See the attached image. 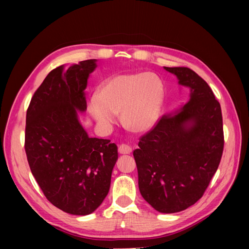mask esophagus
I'll return each instance as SVG.
<instances>
[{
	"label": "esophagus",
	"mask_w": 249,
	"mask_h": 249,
	"mask_svg": "<svg viewBox=\"0 0 249 249\" xmlns=\"http://www.w3.org/2000/svg\"><path fill=\"white\" fill-rule=\"evenodd\" d=\"M118 152L122 155H127L132 153V147L126 145V144H122L118 146Z\"/></svg>",
	"instance_id": "1"
}]
</instances>
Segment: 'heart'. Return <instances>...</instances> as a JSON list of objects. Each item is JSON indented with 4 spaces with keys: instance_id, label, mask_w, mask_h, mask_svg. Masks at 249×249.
Wrapping results in <instances>:
<instances>
[{
    "instance_id": "b5f03b06",
    "label": "heart",
    "mask_w": 249,
    "mask_h": 249,
    "mask_svg": "<svg viewBox=\"0 0 249 249\" xmlns=\"http://www.w3.org/2000/svg\"><path fill=\"white\" fill-rule=\"evenodd\" d=\"M164 85L152 72L122 73L105 80L90 97L88 110L104 129H111L122 112L124 125L133 132L152 129L164 102Z\"/></svg>"
}]
</instances>
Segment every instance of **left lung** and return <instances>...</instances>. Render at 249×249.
<instances>
[{
	"mask_svg": "<svg viewBox=\"0 0 249 249\" xmlns=\"http://www.w3.org/2000/svg\"><path fill=\"white\" fill-rule=\"evenodd\" d=\"M164 69L190 89V99L143 135L133 155L142 197L169 214L202 196L219 166L224 139L220 104L207 82L188 67Z\"/></svg>",
	"mask_w": 249,
	"mask_h": 249,
	"instance_id": "left-lung-1",
	"label": "left lung"
}]
</instances>
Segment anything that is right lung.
Returning a JSON list of instances; mask_svg holds the SVG:
<instances>
[{"mask_svg": "<svg viewBox=\"0 0 249 249\" xmlns=\"http://www.w3.org/2000/svg\"><path fill=\"white\" fill-rule=\"evenodd\" d=\"M96 59L53 70L36 90L26 117L25 149L30 169L48 200L72 215H88L107 196L117 146L90 138L79 112Z\"/></svg>", "mask_w": 249, "mask_h": 249, "instance_id": "1", "label": "right lung"}]
</instances>
